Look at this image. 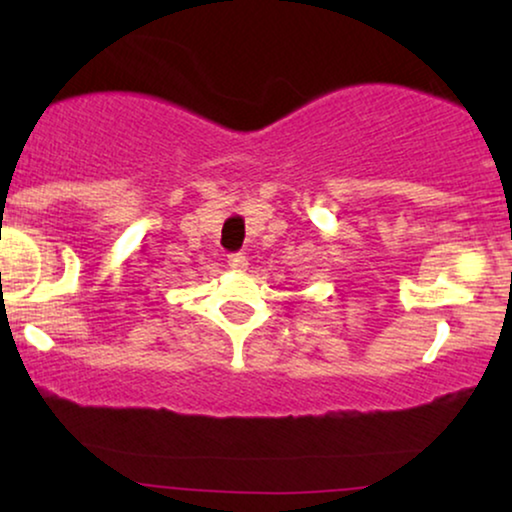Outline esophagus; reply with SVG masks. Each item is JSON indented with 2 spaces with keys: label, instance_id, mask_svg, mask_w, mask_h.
I'll use <instances>...</instances> for the list:
<instances>
[{
  "label": "esophagus",
  "instance_id": "34e87169",
  "mask_svg": "<svg viewBox=\"0 0 512 512\" xmlns=\"http://www.w3.org/2000/svg\"><path fill=\"white\" fill-rule=\"evenodd\" d=\"M228 265H230V268H235V270H244V268H247V256L230 254L228 256Z\"/></svg>",
  "mask_w": 512,
  "mask_h": 512
}]
</instances>
